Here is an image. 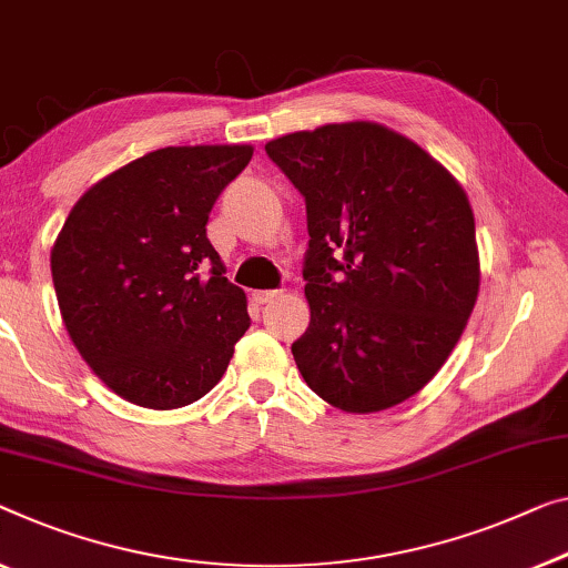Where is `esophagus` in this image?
Segmentation results:
<instances>
[{"mask_svg": "<svg viewBox=\"0 0 568 568\" xmlns=\"http://www.w3.org/2000/svg\"><path fill=\"white\" fill-rule=\"evenodd\" d=\"M277 295H281V291H255V293H252V301L260 303V306H265V303L275 301Z\"/></svg>", "mask_w": 568, "mask_h": 568, "instance_id": "34e87169", "label": "esophagus"}]
</instances>
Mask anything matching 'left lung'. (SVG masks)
Instances as JSON below:
<instances>
[{"label": "left lung", "instance_id": "obj_1", "mask_svg": "<svg viewBox=\"0 0 568 568\" xmlns=\"http://www.w3.org/2000/svg\"><path fill=\"white\" fill-rule=\"evenodd\" d=\"M265 150L306 199L311 324L291 346L303 379L346 413L408 400L444 367L477 303L462 183L377 122L291 132Z\"/></svg>", "mask_w": 568, "mask_h": 568}]
</instances>
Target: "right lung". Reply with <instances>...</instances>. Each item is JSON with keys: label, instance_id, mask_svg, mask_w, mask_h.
Instances as JSON below:
<instances>
[{"label": "right lung", "instance_id": "right-lung-1", "mask_svg": "<svg viewBox=\"0 0 568 568\" xmlns=\"http://www.w3.org/2000/svg\"><path fill=\"white\" fill-rule=\"evenodd\" d=\"M252 145L148 152L73 203L50 250L65 332L109 390L152 410L183 408L230 367L250 328L226 281L209 211Z\"/></svg>", "mask_w": 568, "mask_h": 568}]
</instances>
